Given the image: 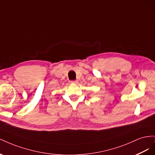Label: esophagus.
<instances>
[{"label": "esophagus", "instance_id": "obj_1", "mask_svg": "<svg viewBox=\"0 0 155 155\" xmlns=\"http://www.w3.org/2000/svg\"><path fill=\"white\" fill-rule=\"evenodd\" d=\"M70 83H77L78 81L77 80H75V81H70Z\"/></svg>", "mask_w": 155, "mask_h": 155}]
</instances>
